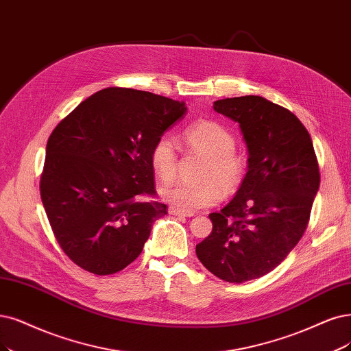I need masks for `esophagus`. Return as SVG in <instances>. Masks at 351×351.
<instances>
[{"label": "esophagus", "instance_id": "esophagus-1", "mask_svg": "<svg viewBox=\"0 0 351 351\" xmlns=\"http://www.w3.org/2000/svg\"><path fill=\"white\" fill-rule=\"evenodd\" d=\"M169 214L176 215V217H192L193 215L192 211H182L179 208H175V206H171V208H169Z\"/></svg>", "mask_w": 351, "mask_h": 351}]
</instances>
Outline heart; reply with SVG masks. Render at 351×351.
Returning <instances> with one entry per match:
<instances>
[{
  "instance_id": "heart-1",
  "label": "heart",
  "mask_w": 351,
  "mask_h": 351,
  "mask_svg": "<svg viewBox=\"0 0 351 351\" xmlns=\"http://www.w3.org/2000/svg\"><path fill=\"white\" fill-rule=\"evenodd\" d=\"M185 146L205 156L199 179L202 182H179L162 189L166 202L182 211L210 208L224 198V193H234L244 182L249 171V159L237 150L236 137L227 127L213 120H198L186 125L182 132ZM149 163L162 182H171L178 172V153L173 140L160 136L149 150Z\"/></svg>"
}]
</instances>
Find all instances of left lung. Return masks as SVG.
Wrapping results in <instances>:
<instances>
[{
    "label": "left lung",
    "instance_id": "1",
    "mask_svg": "<svg viewBox=\"0 0 351 351\" xmlns=\"http://www.w3.org/2000/svg\"><path fill=\"white\" fill-rule=\"evenodd\" d=\"M214 110L240 124L249 171L232 201L210 214L213 231L195 252L213 275L241 283L278 267L301 240L319 167L308 130L289 110L257 95L218 99Z\"/></svg>",
    "mask_w": 351,
    "mask_h": 351
}]
</instances>
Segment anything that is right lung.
Segmentation results:
<instances>
[{"instance_id":"obj_1","label":"right lung","mask_w":351,"mask_h":351,"mask_svg":"<svg viewBox=\"0 0 351 351\" xmlns=\"http://www.w3.org/2000/svg\"><path fill=\"white\" fill-rule=\"evenodd\" d=\"M186 111L184 102L132 88H106L55 127L40 197L63 253L86 271L112 275L134 262L154 219L149 150Z\"/></svg>"}]
</instances>
